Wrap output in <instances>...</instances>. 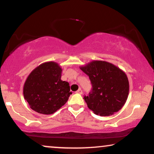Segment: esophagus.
<instances>
[{
	"label": "esophagus",
	"mask_w": 154,
	"mask_h": 154,
	"mask_svg": "<svg viewBox=\"0 0 154 154\" xmlns=\"http://www.w3.org/2000/svg\"><path fill=\"white\" fill-rule=\"evenodd\" d=\"M75 92H76V93H78V94H83V91H82V90L81 89V88H79V89L78 90Z\"/></svg>",
	"instance_id": "34e87169"
}]
</instances>
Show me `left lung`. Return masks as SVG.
<instances>
[{
  "instance_id": "obj_1",
  "label": "left lung",
  "mask_w": 154,
  "mask_h": 154,
  "mask_svg": "<svg viewBox=\"0 0 154 154\" xmlns=\"http://www.w3.org/2000/svg\"><path fill=\"white\" fill-rule=\"evenodd\" d=\"M89 76L92 88L84 96L88 107L97 115L109 116L121 110L129 94L125 73L111 63L95 60L80 67Z\"/></svg>"
}]
</instances>
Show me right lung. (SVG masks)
Returning a JSON list of instances; mask_svg holds the SVG:
<instances>
[{
  "label": "right lung",
  "instance_id": "obj_1",
  "mask_svg": "<svg viewBox=\"0 0 154 154\" xmlns=\"http://www.w3.org/2000/svg\"><path fill=\"white\" fill-rule=\"evenodd\" d=\"M57 63H43L31 71L25 81L23 93L31 109L42 114H52L66 104L70 94L69 83L61 80Z\"/></svg>",
  "mask_w": 154,
  "mask_h": 154
}]
</instances>
